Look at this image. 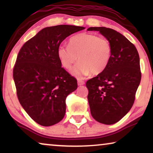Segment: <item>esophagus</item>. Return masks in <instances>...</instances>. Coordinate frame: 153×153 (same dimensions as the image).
<instances>
[{"mask_svg": "<svg viewBox=\"0 0 153 153\" xmlns=\"http://www.w3.org/2000/svg\"><path fill=\"white\" fill-rule=\"evenodd\" d=\"M77 83H78L79 85H81L85 84V82L82 80H78V81H77Z\"/></svg>", "mask_w": 153, "mask_h": 153, "instance_id": "esophagus-1", "label": "esophagus"}]
</instances>
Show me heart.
<instances>
[{"label": "heart", "mask_w": 153, "mask_h": 153, "mask_svg": "<svg viewBox=\"0 0 153 153\" xmlns=\"http://www.w3.org/2000/svg\"><path fill=\"white\" fill-rule=\"evenodd\" d=\"M112 54L110 42L104 37L93 33H80L70 39L69 46L60 45L58 56L62 65L70 70L77 60L79 62L72 70V74L83 78L92 72L99 74L107 68Z\"/></svg>", "instance_id": "heart-1"}]
</instances>
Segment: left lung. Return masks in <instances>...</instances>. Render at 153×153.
Here are the masks:
<instances>
[{
	"label": "left lung",
	"instance_id": "8db88e82",
	"mask_svg": "<svg viewBox=\"0 0 153 153\" xmlns=\"http://www.w3.org/2000/svg\"><path fill=\"white\" fill-rule=\"evenodd\" d=\"M110 42L111 60L105 70L86 82L88 100L93 118L114 124L131 109L141 81L139 56L135 46L120 33L105 27H91Z\"/></svg>",
	"mask_w": 153,
	"mask_h": 153
}]
</instances>
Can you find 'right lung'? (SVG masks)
I'll list each match as a JSON object with an SVG mask.
<instances>
[{"label":"right lung","mask_w":153,"mask_h":153,"mask_svg":"<svg viewBox=\"0 0 153 153\" xmlns=\"http://www.w3.org/2000/svg\"><path fill=\"white\" fill-rule=\"evenodd\" d=\"M84 27H47L21 48L13 69L21 105L39 125L51 126L65 114L66 97L77 88L76 79L63 68L58 48L67 37Z\"/></svg>","instance_id":"obj_1"}]
</instances>
